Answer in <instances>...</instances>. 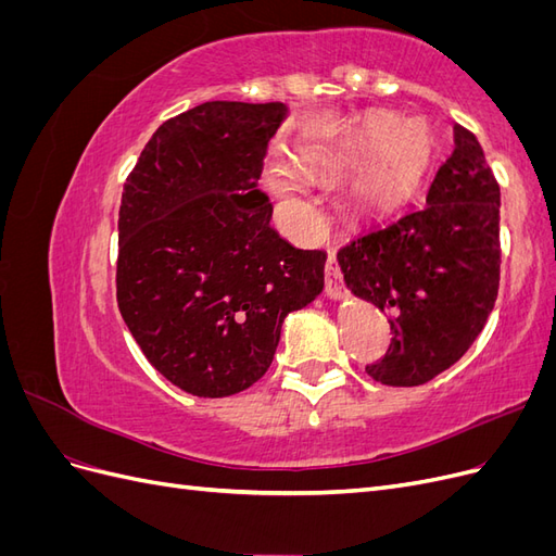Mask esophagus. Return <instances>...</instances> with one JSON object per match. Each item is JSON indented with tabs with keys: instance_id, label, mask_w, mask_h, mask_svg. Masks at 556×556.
Here are the masks:
<instances>
[{
	"instance_id": "34e87169",
	"label": "esophagus",
	"mask_w": 556,
	"mask_h": 556,
	"mask_svg": "<svg viewBox=\"0 0 556 556\" xmlns=\"http://www.w3.org/2000/svg\"><path fill=\"white\" fill-rule=\"evenodd\" d=\"M325 290L331 299H341L343 296V282H341V268L339 262L329 252L327 264H325Z\"/></svg>"
}]
</instances>
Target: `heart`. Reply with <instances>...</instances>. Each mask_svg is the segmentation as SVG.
Instances as JSON below:
<instances>
[{"instance_id": "obj_1", "label": "heart", "mask_w": 556, "mask_h": 556, "mask_svg": "<svg viewBox=\"0 0 556 556\" xmlns=\"http://www.w3.org/2000/svg\"><path fill=\"white\" fill-rule=\"evenodd\" d=\"M431 153L433 137L427 123L410 121L401 125V117L394 113H371L350 134L339 153L311 157L306 164L313 174L331 176L374 162L350 188V204L357 211H378L410 188L425 172ZM268 180L280 197L288 199L294 213L306 217L308 208L290 172L274 166Z\"/></svg>"}]
</instances>
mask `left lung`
Wrapping results in <instances>:
<instances>
[{
	"label": "left lung",
	"mask_w": 556,
	"mask_h": 556,
	"mask_svg": "<svg viewBox=\"0 0 556 556\" xmlns=\"http://www.w3.org/2000/svg\"><path fill=\"white\" fill-rule=\"evenodd\" d=\"M501 190L476 134L454 150L427 199L371 225L336 252L348 288L390 315L394 339L366 364L376 382L425 384L473 345L498 294Z\"/></svg>",
	"instance_id": "8db88e82"
}]
</instances>
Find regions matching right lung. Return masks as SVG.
I'll list each match as a JSON object with an SVG mask.
<instances>
[{"mask_svg": "<svg viewBox=\"0 0 556 556\" xmlns=\"http://www.w3.org/2000/svg\"><path fill=\"white\" fill-rule=\"evenodd\" d=\"M282 115L280 102L199 104L157 127L125 180L117 308L146 359L194 396L257 382L285 315L325 288V252L280 239L257 190Z\"/></svg>", "mask_w": 556, "mask_h": 556, "instance_id": "add662e5", "label": "right lung"}]
</instances>
